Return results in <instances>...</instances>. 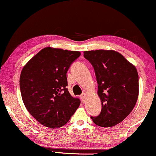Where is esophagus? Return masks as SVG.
Masks as SVG:
<instances>
[{
	"instance_id": "1",
	"label": "esophagus",
	"mask_w": 156,
	"mask_h": 156,
	"mask_svg": "<svg viewBox=\"0 0 156 156\" xmlns=\"http://www.w3.org/2000/svg\"><path fill=\"white\" fill-rule=\"evenodd\" d=\"M86 97H87V95H86V94H85V93H83L80 96V98H81V99H82V102L85 101V100H86Z\"/></svg>"
}]
</instances>
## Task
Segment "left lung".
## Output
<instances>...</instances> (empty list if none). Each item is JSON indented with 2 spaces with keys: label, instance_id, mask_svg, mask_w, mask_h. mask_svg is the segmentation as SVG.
I'll return each instance as SVG.
<instances>
[{
  "label": "left lung",
  "instance_id": "left-lung-1",
  "mask_svg": "<svg viewBox=\"0 0 156 156\" xmlns=\"http://www.w3.org/2000/svg\"><path fill=\"white\" fill-rule=\"evenodd\" d=\"M84 57L94 69L98 95L101 101L100 114L91 119L99 126H114L132 112L137 101V70L123 55L114 50L85 51Z\"/></svg>",
  "mask_w": 156,
  "mask_h": 156
}]
</instances>
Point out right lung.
Masks as SVG:
<instances>
[{
	"label": "right lung",
	"mask_w": 156,
	"mask_h": 156,
	"mask_svg": "<svg viewBox=\"0 0 156 156\" xmlns=\"http://www.w3.org/2000/svg\"><path fill=\"white\" fill-rule=\"evenodd\" d=\"M80 55L78 51L48 47L35 55L21 72L23 103L44 126L62 127L80 106V99L71 96L67 88V72Z\"/></svg>",
	"instance_id": "1"
}]
</instances>
